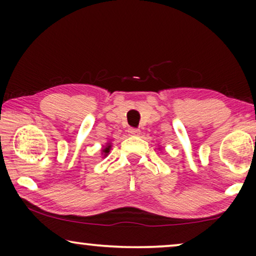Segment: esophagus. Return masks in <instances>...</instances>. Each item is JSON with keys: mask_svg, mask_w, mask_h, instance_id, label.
I'll return each instance as SVG.
<instances>
[{"mask_svg": "<svg viewBox=\"0 0 256 256\" xmlns=\"http://www.w3.org/2000/svg\"><path fill=\"white\" fill-rule=\"evenodd\" d=\"M129 134L138 135V134H141V130H140L138 128H129Z\"/></svg>", "mask_w": 256, "mask_h": 256, "instance_id": "obj_1", "label": "esophagus"}]
</instances>
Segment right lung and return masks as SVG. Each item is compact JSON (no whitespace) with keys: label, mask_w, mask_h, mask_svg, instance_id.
Returning <instances> with one entry per match:
<instances>
[{"label":"right lung","mask_w":256,"mask_h":256,"mask_svg":"<svg viewBox=\"0 0 256 256\" xmlns=\"http://www.w3.org/2000/svg\"><path fill=\"white\" fill-rule=\"evenodd\" d=\"M110 143H108V146H106V148H104V149L102 150V152H104V155H106V154L110 152Z\"/></svg>","instance_id":"obj_1"}]
</instances>
